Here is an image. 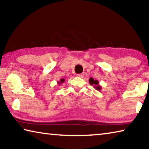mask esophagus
<instances>
[{"label":"esophagus","instance_id":"obj_1","mask_svg":"<svg viewBox=\"0 0 149 149\" xmlns=\"http://www.w3.org/2000/svg\"><path fill=\"white\" fill-rule=\"evenodd\" d=\"M77 77H83L84 76V74H77Z\"/></svg>","mask_w":149,"mask_h":149}]
</instances>
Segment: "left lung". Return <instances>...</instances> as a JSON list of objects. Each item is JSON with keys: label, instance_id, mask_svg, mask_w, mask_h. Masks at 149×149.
Listing matches in <instances>:
<instances>
[{"label": "left lung", "instance_id": "left-lung-1", "mask_svg": "<svg viewBox=\"0 0 149 149\" xmlns=\"http://www.w3.org/2000/svg\"><path fill=\"white\" fill-rule=\"evenodd\" d=\"M89 81V84L91 85H94V87L96 90H98V91L101 90V87H100L99 85V81L95 80L92 77H90Z\"/></svg>", "mask_w": 149, "mask_h": 149}]
</instances>
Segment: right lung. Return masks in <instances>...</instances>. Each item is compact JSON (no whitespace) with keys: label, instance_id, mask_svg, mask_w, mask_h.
Returning a JSON list of instances; mask_svg holds the SVG:
<instances>
[{"label":"right lung","instance_id":"add662e5","mask_svg":"<svg viewBox=\"0 0 149 149\" xmlns=\"http://www.w3.org/2000/svg\"><path fill=\"white\" fill-rule=\"evenodd\" d=\"M64 81H65L64 79H60V81H58V85H61V84H62V83L64 82Z\"/></svg>","mask_w":149,"mask_h":149}]
</instances>
